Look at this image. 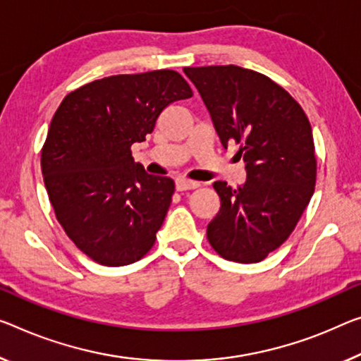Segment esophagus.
Wrapping results in <instances>:
<instances>
[{
	"label": "esophagus",
	"instance_id": "obj_1",
	"mask_svg": "<svg viewBox=\"0 0 361 361\" xmlns=\"http://www.w3.org/2000/svg\"><path fill=\"white\" fill-rule=\"evenodd\" d=\"M198 185H200L198 182H193V180H185V179H177L176 180V190L177 192L193 190V188H197Z\"/></svg>",
	"mask_w": 361,
	"mask_h": 361
}]
</instances>
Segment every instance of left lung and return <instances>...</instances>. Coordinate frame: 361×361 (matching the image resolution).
Wrapping results in <instances>:
<instances>
[{
    "instance_id": "8db88e82",
    "label": "left lung",
    "mask_w": 361,
    "mask_h": 361,
    "mask_svg": "<svg viewBox=\"0 0 361 361\" xmlns=\"http://www.w3.org/2000/svg\"><path fill=\"white\" fill-rule=\"evenodd\" d=\"M208 108L223 147L235 142L245 184L213 187L221 208L208 224L214 252L235 263H258L284 243L308 207L316 184L310 121L269 77L238 66L184 68Z\"/></svg>"
}]
</instances>
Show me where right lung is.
I'll return each mask as SVG.
<instances>
[{"label":"right lung","mask_w":361,"mask_h":361,"mask_svg":"<svg viewBox=\"0 0 361 361\" xmlns=\"http://www.w3.org/2000/svg\"><path fill=\"white\" fill-rule=\"evenodd\" d=\"M193 95L179 72L121 74L61 102L42 148V174L59 224L104 266L145 257L163 226L174 180L147 174L130 147L152 134L168 104Z\"/></svg>","instance_id":"obj_1"}]
</instances>
